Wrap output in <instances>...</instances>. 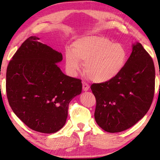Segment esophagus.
Segmentation results:
<instances>
[{
    "label": "esophagus",
    "instance_id": "obj_1",
    "mask_svg": "<svg viewBox=\"0 0 160 160\" xmlns=\"http://www.w3.org/2000/svg\"><path fill=\"white\" fill-rule=\"evenodd\" d=\"M89 89H90V85H88V83H86L85 82H82V90L83 91H88L89 90Z\"/></svg>",
    "mask_w": 160,
    "mask_h": 160
}]
</instances>
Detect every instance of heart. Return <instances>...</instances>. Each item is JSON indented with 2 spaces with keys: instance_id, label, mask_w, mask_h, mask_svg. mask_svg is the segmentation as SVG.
<instances>
[{
  "instance_id": "1",
  "label": "heart",
  "mask_w": 160,
  "mask_h": 160,
  "mask_svg": "<svg viewBox=\"0 0 160 160\" xmlns=\"http://www.w3.org/2000/svg\"><path fill=\"white\" fill-rule=\"evenodd\" d=\"M127 52L122 45L102 36H87L73 42L66 53V68L75 75L85 62V70L92 80L106 82L120 73L125 66Z\"/></svg>"
}]
</instances>
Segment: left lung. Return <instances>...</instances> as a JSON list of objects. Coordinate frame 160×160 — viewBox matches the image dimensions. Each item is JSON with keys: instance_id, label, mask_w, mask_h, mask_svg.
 I'll return each instance as SVG.
<instances>
[{"instance_id": "left-lung-1", "label": "left lung", "mask_w": 160, "mask_h": 160, "mask_svg": "<svg viewBox=\"0 0 160 160\" xmlns=\"http://www.w3.org/2000/svg\"><path fill=\"white\" fill-rule=\"evenodd\" d=\"M155 82L152 59L140 43H135L117 76L109 82L91 86L97 101V123L109 132H121L134 126L150 109Z\"/></svg>"}]
</instances>
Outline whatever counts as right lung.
Returning <instances> with one entry per match:
<instances>
[{"instance_id": "obj_1", "label": "right lung", "mask_w": 160, "mask_h": 160, "mask_svg": "<svg viewBox=\"0 0 160 160\" xmlns=\"http://www.w3.org/2000/svg\"><path fill=\"white\" fill-rule=\"evenodd\" d=\"M39 39L29 37L13 56L7 68L6 92L13 112L26 126L49 134L63 128L69 103L82 86L58 66L61 53Z\"/></svg>"}]
</instances>
